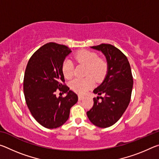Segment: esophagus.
Masks as SVG:
<instances>
[{"instance_id":"obj_1","label":"esophagus","mask_w":159,"mask_h":159,"mask_svg":"<svg viewBox=\"0 0 159 159\" xmlns=\"http://www.w3.org/2000/svg\"><path fill=\"white\" fill-rule=\"evenodd\" d=\"M83 99H84V97L81 96V95H79V100H83Z\"/></svg>"}]
</instances>
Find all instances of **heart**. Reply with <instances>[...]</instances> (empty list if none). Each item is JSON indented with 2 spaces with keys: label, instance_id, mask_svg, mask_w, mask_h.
I'll list each match as a JSON object with an SVG mask.
<instances>
[{
  "label": "heart",
  "instance_id": "obj_1",
  "mask_svg": "<svg viewBox=\"0 0 159 159\" xmlns=\"http://www.w3.org/2000/svg\"><path fill=\"white\" fill-rule=\"evenodd\" d=\"M74 59L78 63L86 66L85 78L75 79L69 83L72 90L79 94H84L93 87L94 80L100 81L105 76L107 71V64L92 51L82 50L74 55ZM61 71L64 78L70 79L74 75V65L71 61L65 60L61 66Z\"/></svg>",
  "mask_w": 159,
  "mask_h": 159
}]
</instances>
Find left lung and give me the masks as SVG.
Returning <instances> with one entry per match:
<instances>
[{
	"label": "left lung",
	"mask_w": 159,
	"mask_h": 159,
	"mask_svg": "<svg viewBox=\"0 0 159 159\" xmlns=\"http://www.w3.org/2000/svg\"><path fill=\"white\" fill-rule=\"evenodd\" d=\"M106 57L107 74L100 85L93 90L98 94L87 116L90 122L99 128H108L122 116L130 103L133 79L128 58L111 44L91 47Z\"/></svg>",
	"instance_id": "left-lung-1"
}]
</instances>
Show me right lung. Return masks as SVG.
<instances>
[{
  "label": "right lung",
  "instance_id": "add662e5",
  "mask_svg": "<svg viewBox=\"0 0 159 159\" xmlns=\"http://www.w3.org/2000/svg\"><path fill=\"white\" fill-rule=\"evenodd\" d=\"M71 52L66 45L48 43L33 54L26 65L24 77L26 103L36 121L46 128L62 125L78 101L76 94L64 83L61 71L64 59ZM57 91L67 95L57 97Z\"/></svg>",
  "mask_w": 159,
  "mask_h": 159
}]
</instances>
